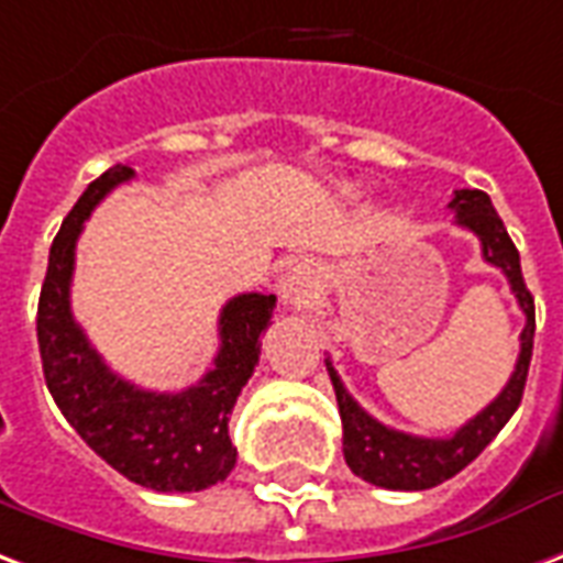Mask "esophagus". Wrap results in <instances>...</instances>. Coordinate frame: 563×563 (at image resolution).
I'll return each instance as SVG.
<instances>
[{
	"label": "esophagus",
	"instance_id": "esophagus-1",
	"mask_svg": "<svg viewBox=\"0 0 563 563\" xmlns=\"http://www.w3.org/2000/svg\"><path fill=\"white\" fill-rule=\"evenodd\" d=\"M316 289H319V274H316L313 265L307 262H298L292 268L286 271V277L280 283L283 298H289L292 303H310L316 298Z\"/></svg>",
	"mask_w": 563,
	"mask_h": 563
}]
</instances>
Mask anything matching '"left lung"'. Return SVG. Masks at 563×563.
<instances>
[{"label": "left lung", "mask_w": 563, "mask_h": 563, "mask_svg": "<svg viewBox=\"0 0 563 563\" xmlns=\"http://www.w3.org/2000/svg\"><path fill=\"white\" fill-rule=\"evenodd\" d=\"M456 223L474 232L481 239L483 260L501 268V274L510 283V292L526 313V328L519 334V357L510 382L504 385L498 397L477 411L465 427L453 432L451 439H423V435H409V432L390 430L378 423L373 415H366L355 399L349 397L340 376L331 361L328 373L334 382L336 406H340V420H343V456L345 465L361 477V481L382 486V489H432L439 483L451 481L460 474L468 462H474L483 453V448L501 432L507 420L522 402L526 390L528 364H531V349H534V298L526 289L522 268H519V250L507 235L498 211L493 208V199L483 190H456L448 202Z\"/></svg>", "instance_id": "8db88e82"}]
</instances>
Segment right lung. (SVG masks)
Wrapping results in <instances>:
<instances>
[{
	"label": "right lung",
	"instance_id": "1",
	"mask_svg": "<svg viewBox=\"0 0 563 563\" xmlns=\"http://www.w3.org/2000/svg\"><path fill=\"white\" fill-rule=\"evenodd\" d=\"M136 176L110 166L95 178L53 239L47 277L37 298V349L56 406L103 462L154 493H199L227 481L239 451L229 439V415L260 364V336L271 324L274 295H235L220 310L214 366L178 394L143 390L115 376L70 313L74 250L82 223L112 187Z\"/></svg>",
	"mask_w": 563,
	"mask_h": 563
}]
</instances>
